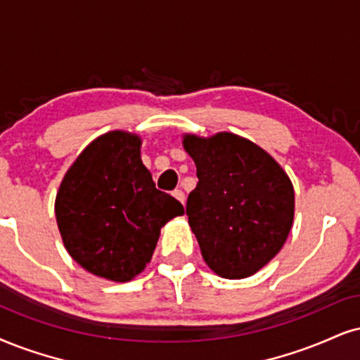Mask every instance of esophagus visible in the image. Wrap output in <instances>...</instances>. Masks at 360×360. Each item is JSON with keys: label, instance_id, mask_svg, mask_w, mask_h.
Here are the masks:
<instances>
[{"label": "esophagus", "instance_id": "34e87169", "mask_svg": "<svg viewBox=\"0 0 360 360\" xmlns=\"http://www.w3.org/2000/svg\"><path fill=\"white\" fill-rule=\"evenodd\" d=\"M173 197H175L176 200H179L180 203H184V205H185V193L181 192V190H175V192H173Z\"/></svg>", "mask_w": 360, "mask_h": 360}]
</instances>
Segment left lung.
<instances>
[{
    "label": "left lung",
    "instance_id": "1",
    "mask_svg": "<svg viewBox=\"0 0 360 360\" xmlns=\"http://www.w3.org/2000/svg\"><path fill=\"white\" fill-rule=\"evenodd\" d=\"M198 184L187 200L202 257L224 278H245L281 252L294 221V187L270 155L233 133L184 136Z\"/></svg>",
    "mask_w": 360,
    "mask_h": 360
}]
</instances>
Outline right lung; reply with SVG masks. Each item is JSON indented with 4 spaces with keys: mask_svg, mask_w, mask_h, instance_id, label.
Masks as SVG:
<instances>
[{
    "mask_svg": "<svg viewBox=\"0 0 360 360\" xmlns=\"http://www.w3.org/2000/svg\"><path fill=\"white\" fill-rule=\"evenodd\" d=\"M140 136L108 131L68 168L55 202L65 248L83 269L113 282L143 272L160 229L184 205L155 187L140 158Z\"/></svg>",
    "mask_w": 360,
    "mask_h": 360,
    "instance_id": "obj_1",
    "label": "right lung"
}]
</instances>
